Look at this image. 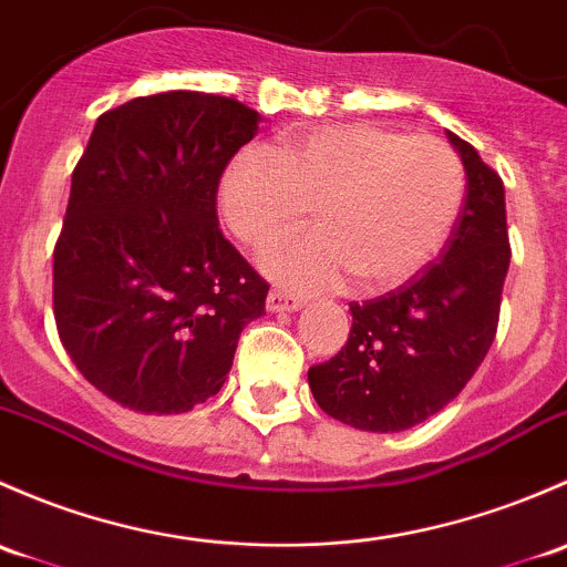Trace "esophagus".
<instances>
[{
    "label": "esophagus",
    "mask_w": 567,
    "mask_h": 567,
    "mask_svg": "<svg viewBox=\"0 0 567 567\" xmlns=\"http://www.w3.org/2000/svg\"><path fill=\"white\" fill-rule=\"evenodd\" d=\"M300 308H302V300L300 297L289 295V291L272 289L270 295H267V311L270 313H291V311H300Z\"/></svg>",
    "instance_id": "1"
}]
</instances>
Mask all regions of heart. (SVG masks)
<instances>
[{"label":"heart","mask_w":567,"mask_h":567,"mask_svg":"<svg viewBox=\"0 0 567 567\" xmlns=\"http://www.w3.org/2000/svg\"><path fill=\"white\" fill-rule=\"evenodd\" d=\"M464 172L436 138L343 122L289 131L278 153L248 147L218 188L224 224L265 248L313 207L319 229L272 245L261 265L300 291L338 289L349 272L363 289H390L423 270L451 235Z\"/></svg>","instance_id":"b5f03b06"}]
</instances>
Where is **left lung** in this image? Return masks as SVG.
Listing matches in <instances>:
<instances>
[{"label":"left lung","mask_w":567,"mask_h":567,"mask_svg":"<svg viewBox=\"0 0 567 567\" xmlns=\"http://www.w3.org/2000/svg\"><path fill=\"white\" fill-rule=\"evenodd\" d=\"M445 133L466 174L451 240L404 286L352 302L343 349L308 369L317 404L352 429L390 434L445 410L497 336L511 265L505 188L472 144Z\"/></svg>","instance_id":"8db88e82"}]
</instances>
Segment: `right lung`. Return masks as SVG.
Segmentation results:
<instances>
[{
    "label": "right lung",
    "instance_id": "add662e5",
    "mask_svg": "<svg viewBox=\"0 0 567 567\" xmlns=\"http://www.w3.org/2000/svg\"><path fill=\"white\" fill-rule=\"evenodd\" d=\"M259 111L174 90L97 116L54 248L62 347L103 395L179 414L224 388L270 286L220 235V174Z\"/></svg>",
    "mask_w": 567,
    "mask_h": 567
}]
</instances>
